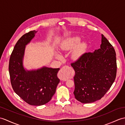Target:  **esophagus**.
Here are the masks:
<instances>
[{"label": "esophagus", "instance_id": "34e87169", "mask_svg": "<svg viewBox=\"0 0 125 125\" xmlns=\"http://www.w3.org/2000/svg\"><path fill=\"white\" fill-rule=\"evenodd\" d=\"M67 66H64L62 68H61L60 71L59 73V78L61 80H63V81H66V75L68 74V71H67Z\"/></svg>", "mask_w": 125, "mask_h": 125}]
</instances>
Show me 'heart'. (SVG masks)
I'll return each mask as SVG.
<instances>
[{"label": "heart", "mask_w": 125, "mask_h": 125, "mask_svg": "<svg viewBox=\"0 0 125 125\" xmlns=\"http://www.w3.org/2000/svg\"><path fill=\"white\" fill-rule=\"evenodd\" d=\"M80 38L78 37H73L70 38H69L66 40L65 42L63 43L62 49L63 50H68V49H71L73 48L80 42ZM86 46L85 43L82 42L79 43L74 48L73 51H72V58L74 59H78L84 53V52H85L86 49Z\"/></svg>", "instance_id": "b5f03b06"}]
</instances>
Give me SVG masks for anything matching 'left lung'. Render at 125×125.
I'll list each match as a JSON object with an SVG mask.
<instances>
[{
	"instance_id": "obj_1",
	"label": "left lung",
	"mask_w": 125,
	"mask_h": 125,
	"mask_svg": "<svg viewBox=\"0 0 125 125\" xmlns=\"http://www.w3.org/2000/svg\"><path fill=\"white\" fill-rule=\"evenodd\" d=\"M71 65L75 71L73 94L83 103L94 102L103 97L117 74L115 50L103 34L100 48L83 54Z\"/></svg>"
}]
</instances>
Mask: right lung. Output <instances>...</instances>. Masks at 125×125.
<instances>
[{
	"label": "right lung",
	"mask_w": 125,
	"mask_h": 125,
	"mask_svg": "<svg viewBox=\"0 0 125 125\" xmlns=\"http://www.w3.org/2000/svg\"><path fill=\"white\" fill-rule=\"evenodd\" d=\"M31 31L23 35L16 42L9 61L10 83L14 91L31 105H42L48 103L55 93L60 79L57 76L59 68L43 67L36 71H25L22 60L25 46L35 35Z\"/></svg>",
	"instance_id": "right-lung-1"
}]
</instances>
